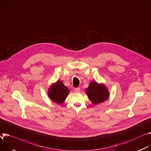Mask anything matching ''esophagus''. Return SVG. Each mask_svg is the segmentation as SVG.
<instances>
[{
    "label": "esophagus",
    "mask_w": 151,
    "mask_h": 151,
    "mask_svg": "<svg viewBox=\"0 0 151 151\" xmlns=\"http://www.w3.org/2000/svg\"><path fill=\"white\" fill-rule=\"evenodd\" d=\"M74 91H75L76 92H80V88H76L74 89Z\"/></svg>",
    "instance_id": "1"
}]
</instances>
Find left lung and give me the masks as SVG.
<instances>
[{
	"label": "left lung",
	"instance_id": "1",
	"mask_svg": "<svg viewBox=\"0 0 151 151\" xmlns=\"http://www.w3.org/2000/svg\"><path fill=\"white\" fill-rule=\"evenodd\" d=\"M86 92L89 99L94 104H99L107 100L109 93L106 87L103 84H98L96 81H91Z\"/></svg>",
	"mask_w": 151,
	"mask_h": 151
}]
</instances>
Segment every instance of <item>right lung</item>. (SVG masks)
<instances>
[{
    "label": "right lung",
    "instance_id": "obj_1",
    "mask_svg": "<svg viewBox=\"0 0 151 151\" xmlns=\"http://www.w3.org/2000/svg\"><path fill=\"white\" fill-rule=\"evenodd\" d=\"M69 93L70 90L63 85L62 81H58L50 87L48 91V96L53 101L60 104L64 102Z\"/></svg>",
    "mask_w": 151,
    "mask_h": 151
}]
</instances>
